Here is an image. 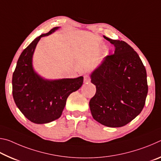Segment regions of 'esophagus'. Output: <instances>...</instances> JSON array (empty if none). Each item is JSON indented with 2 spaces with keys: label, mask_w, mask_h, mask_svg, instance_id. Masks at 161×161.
<instances>
[{
  "label": "esophagus",
  "mask_w": 161,
  "mask_h": 161,
  "mask_svg": "<svg viewBox=\"0 0 161 161\" xmlns=\"http://www.w3.org/2000/svg\"><path fill=\"white\" fill-rule=\"evenodd\" d=\"M84 83H89L90 82V77L88 75H84Z\"/></svg>",
  "instance_id": "1"
}]
</instances>
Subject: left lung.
Wrapping results in <instances>:
<instances>
[{
	"mask_svg": "<svg viewBox=\"0 0 161 161\" xmlns=\"http://www.w3.org/2000/svg\"><path fill=\"white\" fill-rule=\"evenodd\" d=\"M104 38L114 45L91 75L96 94L90 99L93 118L103 126L121 127L143 110L148 94L146 70L136 51L122 40Z\"/></svg>",
	"mask_w": 161,
	"mask_h": 161,
	"instance_id": "8db88e82",
	"label": "left lung"
}]
</instances>
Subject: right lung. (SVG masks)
Segmentation results:
<instances>
[{"label": "right lung", "mask_w": 161, "mask_h": 161, "mask_svg": "<svg viewBox=\"0 0 161 161\" xmlns=\"http://www.w3.org/2000/svg\"><path fill=\"white\" fill-rule=\"evenodd\" d=\"M55 27L32 41L21 53L13 74V97L22 114L35 124L50 123L61 116L69 95L78 90L84 77L44 80L32 67V55L42 37L53 33Z\"/></svg>", "instance_id": "obj_1"}]
</instances>
